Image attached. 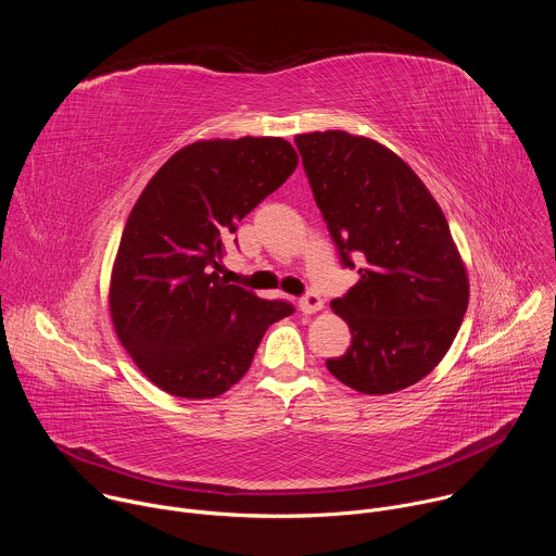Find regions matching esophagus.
<instances>
[{"mask_svg": "<svg viewBox=\"0 0 556 556\" xmlns=\"http://www.w3.org/2000/svg\"><path fill=\"white\" fill-rule=\"evenodd\" d=\"M324 307V299L316 294V292H307L299 299V309L303 314H312V312H319Z\"/></svg>", "mask_w": 556, "mask_h": 556, "instance_id": "1", "label": "esophagus"}]
</instances>
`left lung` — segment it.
<instances>
[{
	"mask_svg": "<svg viewBox=\"0 0 556 556\" xmlns=\"http://www.w3.org/2000/svg\"><path fill=\"white\" fill-rule=\"evenodd\" d=\"M294 144L341 264H361L358 283L332 301L352 345L326 367L369 395L416 384L448 352L468 305L442 208L403 157L371 138L334 129L299 134Z\"/></svg>",
	"mask_w": 556,
	"mask_h": 556,
	"instance_id": "8db88e82",
	"label": "left lung"
}]
</instances>
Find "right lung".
I'll list each match as a JSON object with an SVG mask.
<instances>
[{"label": "right lung", "mask_w": 556, "mask_h": 556, "mask_svg": "<svg viewBox=\"0 0 556 556\" xmlns=\"http://www.w3.org/2000/svg\"><path fill=\"white\" fill-rule=\"evenodd\" d=\"M296 163L283 138L198 140L174 153L136 200L112 270L110 312L123 348L155 387L215 399L249 371L266 330L294 312L217 270L237 222Z\"/></svg>", "instance_id": "1"}]
</instances>
